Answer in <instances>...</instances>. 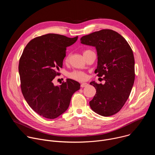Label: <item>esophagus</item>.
<instances>
[{"label": "esophagus", "mask_w": 155, "mask_h": 155, "mask_svg": "<svg viewBox=\"0 0 155 155\" xmlns=\"http://www.w3.org/2000/svg\"><path fill=\"white\" fill-rule=\"evenodd\" d=\"M88 85V84L87 83H83L81 84V87H84L85 86H87Z\"/></svg>", "instance_id": "esophagus-1"}]
</instances>
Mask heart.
Here are the masks:
<instances>
[{"instance_id": "obj_1", "label": "heart", "mask_w": 155, "mask_h": 155, "mask_svg": "<svg viewBox=\"0 0 155 155\" xmlns=\"http://www.w3.org/2000/svg\"><path fill=\"white\" fill-rule=\"evenodd\" d=\"M85 51H84L83 52V53ZM69 56L66 57L65 59V61L68 62L69 61ZM68 76L69 78L74 79L75 80H77V81H83L86 79V74L84 72H83L82 71H74L69 73Z\"/></svg>"}]
</instances>
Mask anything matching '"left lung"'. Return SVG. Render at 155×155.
I'll use <instances>...</instances> for the list:
<instances>
[{
	"label": "left lung",
	"mask_w": 155,
	"mask_h": 155,
	"mask_svg": "<svg viewBox=\"0 0 155 155\" xmlns=\"http://www.w3.org/2000/svg\"><path fill=\"white\" fill-rule=\"evenodd\" d=\"M80 42L96 48L97 66L94 72L105 80L104 84L90 83L96 89L90 107L101 116L113 115L124 105L134 83L133 52L125 38L111 29L83 36Z\"/></svg>",
	"instance_id": "left-lung-1"
}]
</instances>
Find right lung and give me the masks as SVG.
<instances>
[{"mask_svg":"<svg viewBox=\"0 0 155 155\" xmlns=\"http://www.w3.org/2000/svg\"><path fill=\"white\" fill-rule=\"evenodd\" d=\"M78 39V36L48 34L31 40L26 46L19 62L21 88L31 108L40 116L54 119L68 110L74 93L80 84L67 79L59 86L53 80L59 74L65 57L66 48Z\"/></svg>","mask_w":155,"mask_h":155,"instance_id":"right-lung-1","label":"right lung"}]
</instances>
